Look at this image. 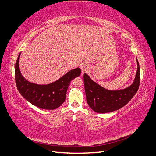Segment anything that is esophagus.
Here are the masks:
<instances>
[{"label": "esophagus", "instance_id": "34e87169", "mask_svg": "<svg viewBox=\"0 0 156 156\" xmlns=\"http://www.w3.org/2000/svg\"><path fill=\"white\" fill-rule=\"evenodd\" d=\"M89 69V66L86 63H83L81 65V71H82V74L83 73H85L86 71H87Z\"/></svg>", "mask_w": 156, "mask_h": 156}]
</instances>
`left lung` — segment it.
<instances>
[{
    "mask_svg": "<svg viewBox=\"0 0 156 156\" xmlns=\"http://www.w3.org/2000/svg\"><path fill=\"white\" fill-rule=\"evenodd\" d=\"M137 69L133 83L123 89L108 90L103 88L84 73V87L89 106L94 112L100 113L112 112L125 106L139 89L140 69L137 59Z\"/></svg>",
    "mask_w": 156,
    "mask_h": 156,
    "instance_id": "1",
    "label": "left lung"
}]
</instances>
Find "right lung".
Returning a JSON list of instances; mask_svg holds the SVG:
<instances>
[{
    "label": "right lung",
    "mask_w": 156,
    "mask_h": 156,
    "mask_svg": "<svg viewBox=\"0 0 156 156\" xmlns=\"http://www.w3.org/2000/svg\"><path fill=\"white\" fill-rule=\"evenodd\" d=\"M19 54L15 64V82L21 95L31 104L43 109H55L60 107L66 98L71 81L81 74V69L67 72L58 80L47 85L29 82L23 77L19 69Z\"/></svg>",
    "instance_id": "obj_1"
}]
</instances>
